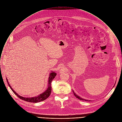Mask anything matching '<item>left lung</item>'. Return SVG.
I'll return each instance as SVG.
<instances>
[{"instance_id":"1","label":"left lung","mask_w":122,"mask_h":122,"mask_svg":"<svg viewBox=\"0 0 122 122\" xmlns=\"http://www.w3.org/2000/svg\"><path fill=\"white\" fill-rule=\"evenodd\" d=\"M73 94H74V96H75L77 98H78V99H80V100H85V101H89V100H86V99H84L82 98L81 97H79L78 95H77L75 93V92H74L73 91Z\"/></svg>"}]
</instances>
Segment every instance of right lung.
I'll list each match as a JSON object with an SVG mask.
<instances>
[{
	"mask_svg": "<svg viewBox=\"0 0 122 122\" xmlns=\"http://www.w3.org/2000/svg\"><path fill=\"white\" fill-rule=\"evenodd\" d=\"M56 75V73H55V72H51V74H50V76L49 77V80H48V87L47 88V89H46V90L45 91H44L43 93H42V94H41L40 95H38L37 97H21L20 96H19L18 94H17L13 89V88L11 87V86H10V84H9L8 82L7 81V80L6 79V81L7 82L8 85H9L10 88L11 89V90H12V91L14 93V94L16 95L19 98L27 101V102H32V103H37V102H41L42 101H43L45 99H46L51 95V81L53 80V79L55 78V77Z\"/></svg>",
	"mask_w": 122,
	"mask_h": 122,
	"instance_id": "add662e5",
	"label": "right lung"
}]
</instances>
